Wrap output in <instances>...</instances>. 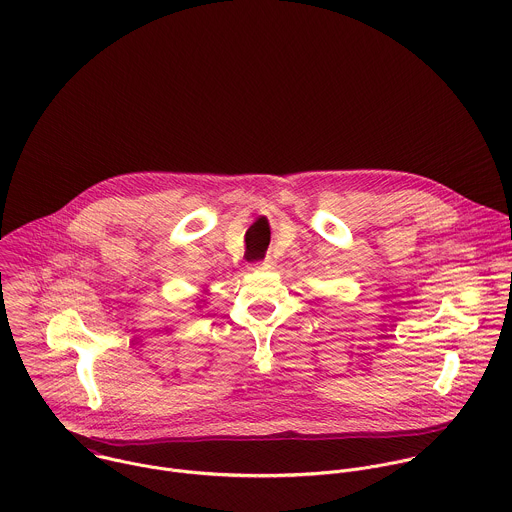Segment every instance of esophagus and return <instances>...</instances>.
<instances>
[{"instance_id":"34e87169","label":"esophagus","mask_w":512,"mask_h":512,"mask_svg":"<svg viewBox=\"0 0 512 512\" xmlns=\"http://www.w3.org/2000/svg\"><path fill=\"white\" fill-rule=\"evenodd\" d=\"M273 267H275V261H273L271 257H265L263 261L255 263V267H253V269H257V271H269V269H273Z\"/></svg>"}]
</instances>
